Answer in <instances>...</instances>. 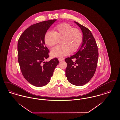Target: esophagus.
Here are the masks:
<instances>
[{"mask_svg": "<svg viewBox=\"0 0 120 120\" xmlns=\"http://www.w3.org/2000/svg\"><path fill=\"white\" fill-rule=\"evenodd\" d=\"M64 60V58H58V60H59V62H61V61H63Z\"/></svg>", "mask_w": 120, "mask_h": 120, "instance_id": "34e87169", "label": "esophagus"}]
</instances>
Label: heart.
<instances>
[{"label":"heart","mask_w":120,"mask_h":120,"mask_svg":"<svg viewBox=\"0 0 120 120\" xmlns=\"http://www.w3.org/2000/svg\"><path fill=\"white\" fill-rule=\"evenodd\" d=\"M62 45L53 48L51 54L53 57H61L67 56L70 53L77 52L81 46L83 35L80 29L74 28L67 23L58 24L53 32L47 31L44 36V41L49 47H53L61 40Z\"/></svg>","instance_id":"heart-1"}]
</instances>
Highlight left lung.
Segmentation results:
<instances>
[{
  "instance_id": "1",
  "label": "left lung",
  "mask_w": 120,
  "mask_h": 120,
  "mask_svg": "<svg viewBox=\"0 0 120 120\" xmlns=\"http://www.w3.org/2000/svg\"><path fill=\"white\" fill-rule=\"evenodd\" d=\"M75 22L82 32L83 41L78 52L65 59L67 63L65 71L68 81L79 86L86 84L94 76L99 53L96 40L90 30L77 22Z\"/></svg>"
}]
</instances>
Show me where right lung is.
<instances>
[{
	"mask_svg": "<svg viewBox=\"0 0 120 120\" xmlns=\"http://www.w3.org/2000/svg\"><path fill=\"white\" fill-rule=\"evenodd\" d=\"M56 20L32 25L24 30L18 40V60L21 71L26 80L34 86L47 85L59 63L57 58L44 62L49 57V51L45 45L44 36Z\"/></svg>",
	"mask_w": 120,
	"mask_h": 120,
	"instance_id": "add662e5",
	"label": "right lung"
}]
</instances>
